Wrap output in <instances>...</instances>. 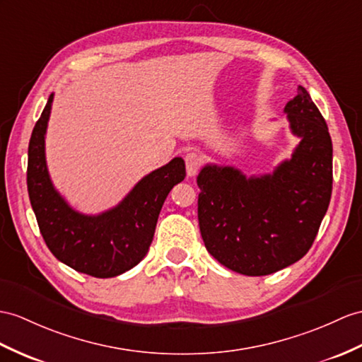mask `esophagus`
<instances>
[{"mask_svg": "<svg viewBox=\"0 0 362 362\" xmlns=\"http://www.w3.org/2000/svg\"><path fill=\"white\" fill-rule=\"evenodd\" d=\"M184 161H186V169H187V175L189 176H195L201 167V156L197 152H190L184 158Z\"/></svg>", "mask_w": 362, "mask_h": 362, "instance_id": "1", "label": "esophagus"}]
</instances>
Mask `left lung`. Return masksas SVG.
<instances>
[{
  "label": "left lung",
  "instance_id": "left-lung-1",
  "mask_svg": "<svg viewBox=\"0 0 362 362\" xmlns=\"http://www.w3.org/2000/svg\"><path fill=\"white\" fill-rule=\"evenodd\" d=\"M284 112L299 144L273 173L245 176L207 164L197 182L198 221L207 252L247 276L270 275L312 247L332 197V138L303 86Z\"/></svg>",
  "mask_w": 362,
  "mask_h": 362
}]
</instances>
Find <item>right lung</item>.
I'll use <instances>...</instances> for the list:
<instances>
[{
  "label": "right lung",
  "mask_w": 362,
  "mask_h": 362,
  "mask_svg": "<svg viewBox=\"0 0 362 362\" xmlns=\"http://www.w3.org/2000/svg\"><path fill=\"white\" fill-rule=\"evenodd\" d=\"M49 96L29 141L28 190L40 232L54 257L76 272L113 278L135 267L151 247L158 216L175 184L186 178L182 158L146 175L118 206L100 215L74 210L50 181L46 164Z\"/></svg>",
  "instance_id": "obj_1"
}]
</instances>
